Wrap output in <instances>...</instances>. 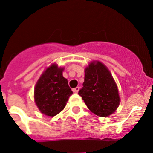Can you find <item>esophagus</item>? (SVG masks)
Instances as JSON below:
<instances>
[{
    "mask_svg": "<svg viewBox=\"0 0 153 153\" xmlns=\"http://www.w3.org/2000/svg\"><path fill=\"white\" fill-rule=\"evenodd\" d=\"M79 87H76V88H74V89H73V92H74V93H77L78 92H79Z\"/></svg>",
    "mask_w": 153,
    "mask_h": 153,
    "instance_id": "esophagus-1",
    "label": "esophagus"
}]
</instances>
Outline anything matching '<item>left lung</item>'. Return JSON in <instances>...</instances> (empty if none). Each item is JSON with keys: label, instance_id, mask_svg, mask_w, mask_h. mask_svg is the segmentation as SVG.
I'll use <instances>...</instances> for the list:
<instances>
[{"label": "left lung", "instance_id": "1", "mask_svg": "<svg viewBox=\"0 0 153 153\" xmlns=\"http://www.w3.org/2000/svg\"><path fill=\"white\" fill-rule=\"evenodd\" d=\"M83 88L79 91L86 106L98 117L116 112L120 103L117 85L106 65L94 60L85 68Z\"/></svg>", "mask_w": 153, "mask_h": 153}]
</instances>
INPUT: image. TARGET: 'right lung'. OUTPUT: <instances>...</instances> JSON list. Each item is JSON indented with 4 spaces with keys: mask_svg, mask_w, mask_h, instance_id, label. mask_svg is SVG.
Returning a JSON list of instances; mask_svg holds the SVG:
<instances>
[{
    "mask_svg": "<svg viewBox=\"0 0 153 153\" xmlns=\"http://www.w3.org/2000/svg\"><path fill=\"white\" fill-rule=\"evenodd\" d=\"M63 67L51 63L44 70L34 87V102L40 113L54 117L64 109L73 91L63 77Z\"/></svg>",
    "mask_w": 153,
    "mask_h": 153,
    "instance_id": "1",
    "label": "right lung"
}]
</instances>
